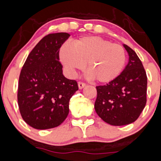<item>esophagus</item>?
I'll list each match as a JSON object with an SVG mask.
<instances>
[{
    "instance_id": "esophagus-1",
    "label": "esophagus",
    "mask_w": 161,
    "mask_h": 161,
    "mask_svg": "<svg viewBox=\"0 0 161 161\" xmlns=\"http://www.w3.org/2000/svg\"><path fill=\"white\" fill-rule=\"evenodd\" d=\"M78 86H79V89H82V88L85 87V86H86V84L84 83V82H78Z\"/></svg>"
}]
</instances>
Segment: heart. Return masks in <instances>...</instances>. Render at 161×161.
<instances>
[{
  "label": "heart",
  "mask_w": 161,
  "mask_h": 161,
  "mask_svg": "<svg viewBox=\"0 0 161 161\" xmlns=\"http://www.w3.org/2000/svg\"><path fill=\"white\" fill-rule=\"evenodd\" d=\"M59 58L72 75L82 70L87 64L91 78L100 83H107L118 77L126 62L125 48L119 44L97 36L75 40L72 46L65 43L59 50Z\"/></svg>",
  "instance_id": "1"
}]
</instances>
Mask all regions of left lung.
<instances>
[{"instance_id": "obj_1", "label": "left lung", "mask_w": 161, "mask_h": 161, "mask_svg": "<svg viewBox=\"0 0 161 161\" xmlns=\"http://www.w3.org/2000/svg\"><path fill=\"white\" fill-rule=\"evenodd\" d=\"M129 54V62L114 80L96 86L95 110L113 126H123L138 119L147 103V77L136 52L123 45Z\"/></svg>"}]
</instances>
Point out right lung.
Listing matches in <instances>:
<instances>
[{
    "label": "right lung",
    "mask_w": 161,
    "mask_h": 161,
    "mask_svg": "<svg viewBox=\"0 0 161 161\" xmlns=\"http://www.w3.org/2000/svg\"><path fill=\"white\" fill-rule=\"evenodd\" d=\"M70 35L49 34L28 55L19 76L18 103L22 119L35 129L56 127L66 119L75 80L62 74L59 49Z\"/></svg>",
    "instance_id": "obj_1"
}]
</instances>
